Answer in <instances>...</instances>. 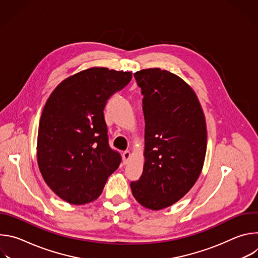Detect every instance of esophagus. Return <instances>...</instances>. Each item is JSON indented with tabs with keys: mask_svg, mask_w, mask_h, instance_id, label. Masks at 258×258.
Wrapping results in <instances>:
<instances>
[{
	"mask_svg": "<svg viewBox=\"0 0 258 258\" xmlns=\"http://www.w3.org/2000/svg\"><path fill=\"white\" fill-rule=\"evenodd\" d=\"M131 158V152L130 151H124L122 152V159H123V164H126Z\"/></svg>",
	"mask_w": 258,
	"mask_h": 258,
	"instance_id": "esophagus-1",
	"label": "esophagus"
}]
</instances>
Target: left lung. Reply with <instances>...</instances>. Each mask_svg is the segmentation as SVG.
Wrapping results in <instances>:
<instances>
[{
  "mask_svg": "<svg viewBox=\"0 0 258 258\" xmlns=\"http://www.w3.org/2000/svg\"><path fill=\"white\" fill-rule=\"evenodd\" d=\"M134 77L144 96L145 163L131 189L142 206L160 210L185 196L201 173L205 116L195 92L173 73L149 68Z\"/></svg>",
  "mask_w": 258,
  "mask_h": 258,
  "instance_id": "8db88e82",
  "label": "left lung"
}]
</instances>
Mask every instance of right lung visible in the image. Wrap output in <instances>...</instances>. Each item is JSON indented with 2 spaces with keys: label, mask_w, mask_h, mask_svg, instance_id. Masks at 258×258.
Segmentation results:
<instances>
[{
  "label": "right lung",
  "mask_w": 258,
  "mask_h": 258,
  "mask_svg": "<svg viewBox=\"0 0 258 258\" xmlns=\"http://www.w3.org/2000/svg\"><path fill=\"white\" fill-rule=\"evenodd\" d=\"M132 72L91 67L61 82L48 98L39 125L36 157L44 180L62 200L86 204L102 193L121 157L108 144L104 108Z\"/></svg>",
  "instance_id": "1"
}]
</instances>
